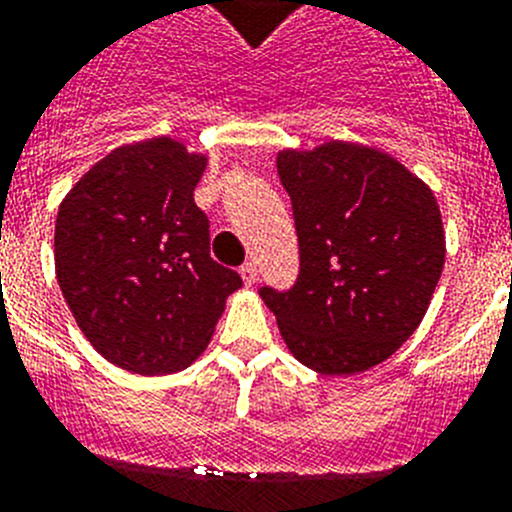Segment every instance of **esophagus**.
Instances as JSON below:
<instances>
[{
  "mask_svg": "<svg viewBox=\"0 0 512 512\" xmlns=\"http://www.w3.org/2000/svg\"><path fill=\"white\" fill-rule=\"evenodd\" d=\"M239 273H242L244 286H252V283L257 281V265H255V262H244L242 268H239Z\"/></svg>",
  "mask_w": 512,
  "mask_h": 512,
  "instance_id": "esophagus-1",
  "label": "esophagus"
}]
</instances>
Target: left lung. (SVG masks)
I'll return each mask as SVG.
<instances>
[{
	"label": "left lung",
	"instance_id": "1",
	"mask_svg": "<svg viewBox=\"0 0 512 512\" xmlns=\"http://www.w3.org/2000/svg\"><path fill=\"white\" fill-rule=\"evenodd\" d=\"M299 237V278L260 288L296 361L350 376L386 361L428 311L446 262L435 195L371 146L278 154Z\"/></svg>",
	"mask_w": 512,
	"mask_h": 512
}]
</instances>
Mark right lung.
Masks as SVG:
<instances>
[{
  "label": "right lung",
  "mask_w": 512,
  "mask_h": 512,
  "mask_svg": "<svg viewBox=\"0 0 512 512\" xmlns=\"http://www.w3.org/2000/svg\"><path fill=\"white\" fill-rule=\"evenodd\" d=\"M206 157L167 136L118 146L56 216V278L79 330L141 376L188 368L206 350L237 270L211 257L193 190Z\"/></svg>",
  "instance_id": "obj_1"
}]
</instances>
